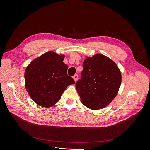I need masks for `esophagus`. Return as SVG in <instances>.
I'll use <instances>...</instances> for the list:
<instances>
[{"instance_id":"esophagus-1","label":"esophagus","mask_w":150,"mask_h":150,"mask_svg":"<svg viewBox=\"0 0 150 150\" xmlns=\"http://www.w3.org/2000/svg\"><path fill=\"white\" fill-rule=\"evenodd\" d=\"M73 78H74V81H77V79H78V74H75V75H74V76H73Z\"/></svg>"}]
</instances>
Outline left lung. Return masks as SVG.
<instances>
[{
  "instance_id": "1",
  "label": "left lung",
  "mask_w": 150,
  "mask_h": 150,
  "mask_svg": "<svg viewBox=\"0 0 150 150\" xmlns=\"http://www.w3.org/2000/svg\"><path fill=\"white\" fill-rule=\"evenodd\" d=\"M83 67L81 78L76 83L81 102L94 110L106 107L116 97L120 87L118 67L103 54L86 58Z\"/></svg>"
}]
</instances>
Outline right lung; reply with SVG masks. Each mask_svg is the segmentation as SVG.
Returning <instances> with one entry per match:
<instances>
[{
    "mask_svg": "<svg viewBox=\"0 0 150 150\" xmlns=\"http://www.w3.org/2000/svg\"><path fill=\"white\" fill-rule=\"evenodd\" d=\"M64 55L49 51L36 58L27 67L24 77L27 91L33 101L42 107L54 106L74 79L67 74Z\"/></svg>",
    "mask_w": 150,
    "mask_h": 150,
    "instance_id": "obj_1",
    "label": "right lung"
}]
</instances>
